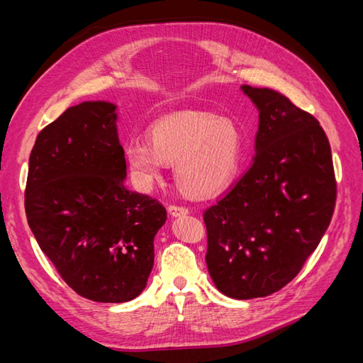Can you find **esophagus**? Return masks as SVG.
<instances>
[{
  "label": "esophagus",
  "mask_w": 363,
  "mask_h": 363,
  "mask_svg": "<svg viewBox=\"0 0 363 363\" xmlns=\"http://www.w3.org/2000/svg\"><path fill=\"white\" fill-rule=\"evenodd\" d=\"M168 213L172 218H180V216H186L189 213V211L186 207H180V206H169L168 207Z\"/></svg>",
  "instance_id": "esophagus-1"
}]
</instances>
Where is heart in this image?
I'll return each mask as SVG.
<instances>
[{
    "label": "heart",
    "mask_w": 363,
    "mask_h": 363,
    "mask_svg": "<svg viewBox=\"0 0 363 363\" xmlns=\"http://www.w3.org/2000/svg\"><path fill=\"white\" fill-rule=\"evenodd\" d=\"M150 142L130 140L125 164L136 188L148 191L174 164V180L195 199L212 196L235 180L242 156V138L228 119L203 112L168 115L148 130Z\"/></svg>",
    "instance_id": "obj_1"
}]
</instances>
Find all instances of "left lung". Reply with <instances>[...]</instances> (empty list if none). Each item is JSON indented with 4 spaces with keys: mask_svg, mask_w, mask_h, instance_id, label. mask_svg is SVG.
Returning a JSON list of instances; mask_svg holds the SVG:
<instances>
[{
    "mask_svg": "<svg viewBox=\"0 0 363 363\" xmlns=\"http://www.w3.org/2000/svg\"><path fill=\"white\" fill-rule=\"evenodd\" d=\"M240 91L259 112L256 156L204 212L206 263L219 292L251 300L300 272L330 224L336 183L330 144L312 115L267 87Z\"/></svg>",
    "mask_w": 363,
    "mask_h": 363,
    "instance_id": "left-lung-1",
    "label": "left lung"
}]
</instances>
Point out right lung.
Masks as SVG:
<instances>
[{
  "label": "right lung",
  "mask_w": 363,
  "mask_h": 363,
  "mask_svg": "<svg viewBox=\"0 0 363 363\" xmlns=\"http://www.w3.org/2000/svg\"><path fill=\"white\" fill-rule=\"evenodd\" d=\"M116 106L69 107L36 138L28 162L27 221L40 250L77 294L125 303L145 289L167 211L125 188Z\"/></svg>",
  "instance_id": "add662e5"
}]
</instances>
